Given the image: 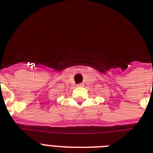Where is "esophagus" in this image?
Returning a JSON list of instances; mask_svg holds the SVG:
<instances>
[{"mask_svg":"<svg viewBox=\"0 0 153 153\" xmlns=\"http://www.w3.org/2000/svg\"><path fill=\"white\" fill-rule=\"evenodd\" d=\"M84 85H83V83H79V84H77V86H78V87H82V86H83Z\"/></svg>","mask_w":153,"mask_h":153,"instance_id":"34e87169","label":"esophagus"}]
</instances>
